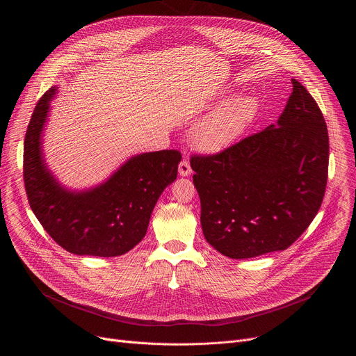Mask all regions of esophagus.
Masks as SVG:
<instances>
[{"label":"esophagus","instance_id":"34e87169","mask_svg":"<svg viewBox=\"0 0 356 356\" xmlns=\"http://www.w3.org/2000/svg\"><path fill=\"white\" fill-rule=\"evenodd\" d=\"M191 166H190V163H188V161L187 159H183L181 162H180V165H179V175L181 176V177H186V176H190L191 175Z\"/></svg>","mask_w":356,"mask_h":356}]
</instances>
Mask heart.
Instances as JSON below:
<instances>
[{
    "label": "heart",
    "instance_id": "heart-1",
    "mask_svg": "<svg viewBox=\"0 0 356 356\" xmlns=\"http://www.w3.org/2000/svg\"><path fill=\"white\" fill-rule=\"evenodd\" d=\"M229 95L222 91L221 98ZM259 99L255 95L232 97L207 115L202 117L191 131L193 145L206 154H216L232 146L257 120Z\"/></svg>",
    "mask_w": 356,
    "mask_h": 356
}]
</instances>
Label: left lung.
I'll return each mask as SVG.
<instances>
[{
	"label": "left lung",
	"instance_id": "1",
	"mask_svg": "<svg viewBox=\"0 0 356 356\" xmlns=\"http://www.w3.org/2000/svg\"><path fill=\"white\" fill-rule=\"evenodd\" d=\"M275 125L217 155L190 159L207 242L232 259L287 249L317 216L330 142L316 99L291 79Z\"/></svg>",
	"mask_w": 356,
	"mask_h": 356
}]
</instances>
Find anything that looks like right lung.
<instances>
[{
  "mask_svg": "<svg viewBox=\"0 0 356 356\" xmlns=\"http://www.w3.org/2000/svg\"><path fill=\"white\" fill-rule=\"evenodd\" d=\"M56 91L50 87L38 101L25 135L24 181L29 206L44 231L67 252L101 258L124 255L143 239L161 194L176 180L180 152L132 156L104 183L69 190L49 170L42 149Z\"/></svg>",
  "mask_w": 356,
  "mask_h": 356,
  "instance_id": "obj_1",
  "label": "right lung"
}]
</instances>
